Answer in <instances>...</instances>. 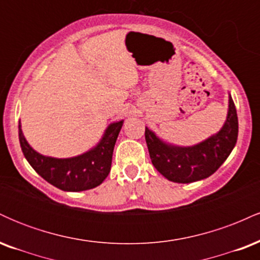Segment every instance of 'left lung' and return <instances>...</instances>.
Listing matches in <instances>:
<instances>
[{
    "mask_svg": "<svg viewBox=\"0 0 260 260\" xmlns=\"http://www.w3.org/2000/svg\"><path fill=\"white\" fill-rule=\"evenodd\" d=\"M237 136V112L231 95H229L228 116L221 129L192 147H178L164 142L145 127V140L154 168L176 183H190L213 175L231 154Z\"/></svg>",
    "mask_w": 260,
    "mask_h": 260,
    "instance_id": "obj_1",
    "label": "left lung"
}]
</instances>
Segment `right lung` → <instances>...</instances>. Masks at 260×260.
Here are the masks:
<instances>
[{
	"label": "right lung",
	"instance_id": "right-lung-1",
	"mask_svg": "<svg viewBox=\"0 0 260 260\" xmlns=\"http://www.w3.org/2000/svg\"><path fill=\"white\" fill-rule=\"evenodd\" d=\"M123 120L110 123L100 142L85 153L73 157L46 156L26 142L19 121V142L25 159L45 181L66 192H82L98 187L111 170L112 154Z\"/></svg>",
	"mask_w": 260,
	"mask_h": 260
}]
</instances>
